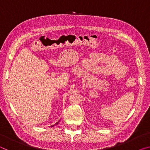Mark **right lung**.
<instances>
[{"mask_svg": "<svg viewBox=\"0 0 150 150\" xmlns=\"http://www.w3.org/2000/svg\"><path fill=\"white\" fill-rule=\"evenodd\" d=\"M59 121H58V122H57L56 124H57L58 123H59ZM54 126V125H53V126H52V127H53V126Z\"/></svg>", "mask_w": 150, "mask_h": 150, "instance_id": "add662e5", "label": "right lung"}]
</instances>
